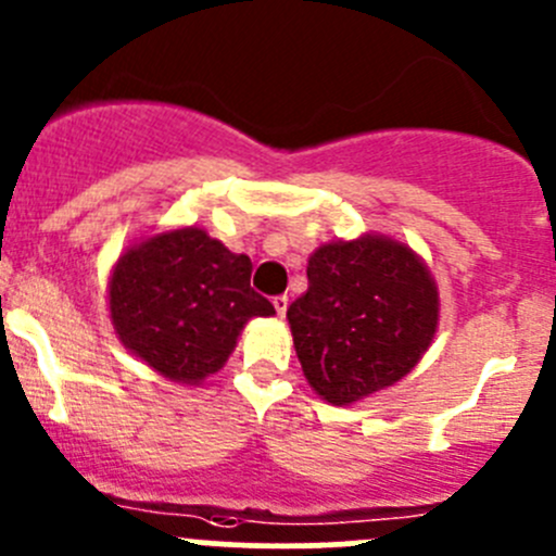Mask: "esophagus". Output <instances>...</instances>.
<instances>
[{
	"label": "esophagus",
	"mask_w": 556,
	"mask_h": 556,
	"mask_svg": "<svg viewBox=\"0 0 556 556\" xmlns=\"http://www.w3.org/2000/svg\"><path fill=\"white\" fill-rule=\"evenodd\" d=\"M288 295H277V299H274V309H277V314L279 317H285V312H288Z\"/></svg>",
	"instance_id": "1"
}]
</instances>
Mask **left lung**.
<instances>
[{"mask_svg":"<svg viewBox=\"0 0 556 556\" xmlns=\"http://www.w3.org/2000/svg\"><path fill=\"white\" fill-rule=\"evenodd\" d=\"M309 290L288 309L295 355L323 401L350 406L401 382L439 330V285L408 244L384 233L319 244Z\"/></svg>","mask_w":556,"mask_h":556,"instance_id":"obj_1","label":"left lung"}]
</instances>
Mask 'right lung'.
Segmentation results:
<instances>
[{
  "mask_svg": "<svg viewBox=\"0 0 556 556\" xmlns=\"http://www.w3.org/2000/svg\"><path fill=\"white\" fill-rule=\"evenodd\" d=\"M250 277V257L204 228L159 231L128 244L112 266V328L161 377L195 387L226 366L252 317L274 314Z\"/></svg>",
  "mask_w": 556,
  "mask_h": 556,
  "instance_id": "1",
  "label": "right lung"
}]
</instances>
